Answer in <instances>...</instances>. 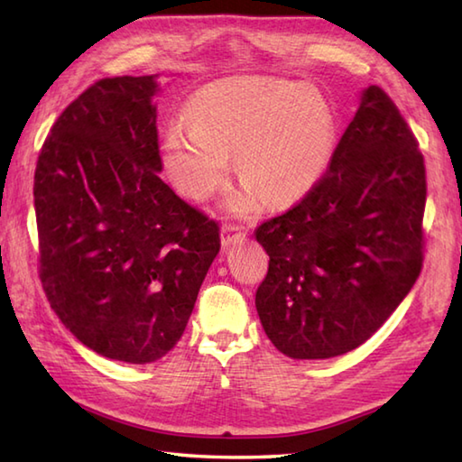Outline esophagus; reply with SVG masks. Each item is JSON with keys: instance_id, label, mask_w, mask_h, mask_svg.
<instances>
[{"instance_id": "esophagus-1", "label": "esophagus", "mask_w": 462, "mask_h": 462, "mask_svg": "<svg viewBox=\"0 0 462 462\" xmlns=\"http://www.w3.org/2000/svg\"><path fill=\"white\" fill-rule=\"evenodd\" d=\"M221 241L225 247H229V245L235 243H243L245 241V231L239 227V225H225L223 231H221Z\"/></svg>"}]
</instances>
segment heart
Instances as JSON below:
<instances>
[{
    "mask_svg": "<svg viewBox=\"0 0 462 462\" xmlns=\"http://www.w3.org/2000/svg\"><path fill=\"white\" fill-rule=\"evenodd\" d=\"M337 141L333 109L315 89L295 81L235 78L211 83L187 106V125L169 127L163 162L175 189L193 201L215 193L229 171L281 207L300 199L331 162ZM251 195L235 199L237 209Z\"/></svg>",
    "mask_w": 462,
    "mask_h": 462,
    "instance_id": "1",
    "label": "heart"
}]
</instances>
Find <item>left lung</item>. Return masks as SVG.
Returning <instances> with one entry per match:
<instances>
[{
  "label": "left lung",
  "mask_w": 462,
  "mask_h": 462,
  "mask_svg": "<svg viewBox=\"0 0 462 462\" xmlns=\"http://www.w3.org/2000/svg\"><path fill=\"white\" fill-rule=\"evenodd\" d=\"M425 203L419 141L371 86L327 173L257 227L269 269L255 305L271 343L293 359H331L379 331L420 275Z\"/></svg>",
  "instance_id": "left-lung-1"
}]
</instances>
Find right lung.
I'll use <instances>...</instances> for the list:
<instances>
[{
	"label": "right lung",
	"instance_id": "1",
	"mask_svg": "<svg viewBox=\"0 0 462 462\" xmlns=\"http://www.w3.org/2000/svg\"><path fill=\"white\" fill-rule=\"evenodd\" d=\"M153 75L103 78L45 137L33 177L37 273L61 323L107 359L152 363L181 338L219 223L162 171Z\"/></svg>",
	"mask_w": 462,
	"mask_h": 462
}]
</instances>
